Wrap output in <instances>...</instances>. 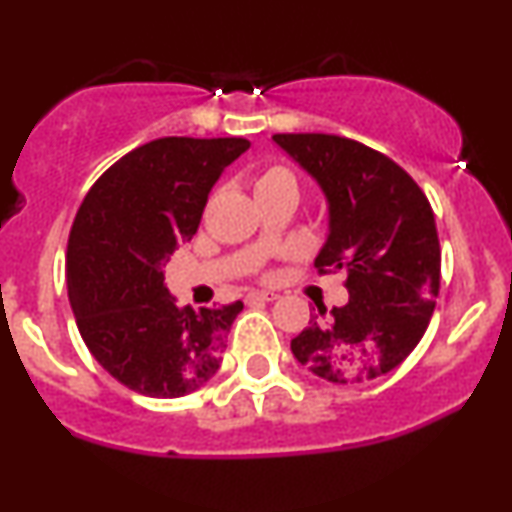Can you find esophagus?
<instances>
[{"instance_id":"34e87169","label":"esophagus","mask_w":512,"mask_h":512,"mask_svg":"<svg viewBox=\"0 0 512 512\" xmlns=\"http://www.w3.org/2000/svg\"><path fill=\"white\" fill-rule=\"evenodd\" d=\"M276 298H279V296H276V293H272V291H250L248 293V296H245V301H248V303H255V301H276Z\"/></svg>"}]
</instances>
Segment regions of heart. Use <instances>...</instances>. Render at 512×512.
Here are the masks:
<instances>
[{
	"instance_id": "obj_1",
	"label": "heart",
	"mask_w": 512,
	"mask_h": 512,
	"mask_svg": "<svg viewBox=\"0 0 512 512\" xmlns=\"http://www.w3.org/2000/svg\"><path fill=\"white\" fill-rule=\"evenodd\" d=\"M276 180H293V175L286 168H269L260 175L257 185H267V182H276Z\"/></svg>"
}]
</instances>
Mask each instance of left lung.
<instances>
[{
  "mask_svg": "<svg viewBox=\"0 0 512 512\" xmlns=\"http://www.w3.org/2000/svg\"><path fill=\"white\" fill-rule=\"evenodd\" d=\"M320 185L330 233L317 272H346L349 301L291 339L317 378L356 385L395 370L424 337L440 289V243L421 187L392 158L337 134H274Z\"/></svg>",
  "mask_w": 512,
  "mask_h": 512,
  "instance_id": "obj_1",
  "label": "left lung"
}]
</instances>
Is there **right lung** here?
Wrapping results in <instances>:
<instances>
[{
	"label": "right lung",
	"mask_w": 512,
	"mask_h": 512,
	"mask_svg": "<svg viewBox=\"0 0 512 512\" xmlns=\"http://www.w3.org/2000/svg\"><path fill=\"white\" fill-rule=\"evenodd\" d=\"M248 149L240 137L154 139L105 170L76 211L67 245L76 327L93 358L139 395H190L221 366L243 303L178 308L163 267L197 233L223 168Z\"/></svg>",
	"instance_id": "add662e5"
}]
</instances>
